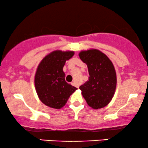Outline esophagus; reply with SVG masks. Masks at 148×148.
I'll return each instance as SVG.
<instances>
[{"label":"esophagus","mask_w":148,"mask_h":148,"mask_svg":"<svg viewBox=\"0 0 148 148\" xmlns=\"http://www.w3.org/2000/svg\"><path fill=\"white\" fill-rule=\"evenodd\" d=\"M71 84L73 85V86H75V87H76V88H79V85H77V84L75 82H73Z\"/></svg>","instance_id":"obj_1"}]
</instances>
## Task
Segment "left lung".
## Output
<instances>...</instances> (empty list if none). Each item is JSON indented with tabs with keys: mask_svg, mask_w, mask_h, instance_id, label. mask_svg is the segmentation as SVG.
<instances>
[{
	"mask_svg": "<svg viewBox=\"0 0 148 148\" xmlns=\"http://www.w3.org/2000/svg\"><path fill=\"white\" fill-rule=\"evenodd\" d=\"M79 58L88 66L89 79L79 87L82 96L94 109L104 108L114 96L116 75L112 62L106 54L96 49L82 51Z\"/></svg>",
	"mask_w": 148,
	"mask_h": 148,
	"instance_id": "1",
	"label": "left lung"
}]
</instances>
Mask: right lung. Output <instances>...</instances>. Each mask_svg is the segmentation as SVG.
Returning <instances> with one entry per match:
<instances>
[{"mask_svg":"<svg viewBox=\"0 0 148 148\" xmlns=\"http://www.w3.org/2000/svg\"><path fill=\"white\" fill-rule=\"evenodd\" d=\"M74 55L73 51L55 50L46 55L38 65L35 75L36 90L41 102L50 108L60 109L77 90L66 82L63 66Z\"/></svg>","mask_w":148,"mask_h":148,"instance_id":"1","label":"right lung"}]
</instances>
